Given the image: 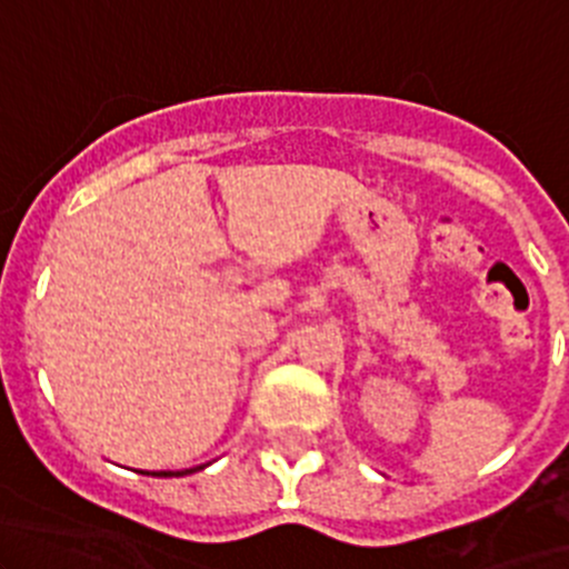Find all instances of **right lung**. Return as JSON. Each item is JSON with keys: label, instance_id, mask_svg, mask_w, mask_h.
<instances>
[{"label": "right lung", "instance_id": "obj_1", "mask_svg": "<svg viewBox=\"0 0 569 569\" xmlns=\"http://www.w3.org/2000/svg\"><path fill=\"white\" fill-rule=\"evenodd\" d=\"M183 473H192V470H181V473H153V476H183Z\"/></svg>", "mask_w": 569, "mask_h": 569}]
</instances>
